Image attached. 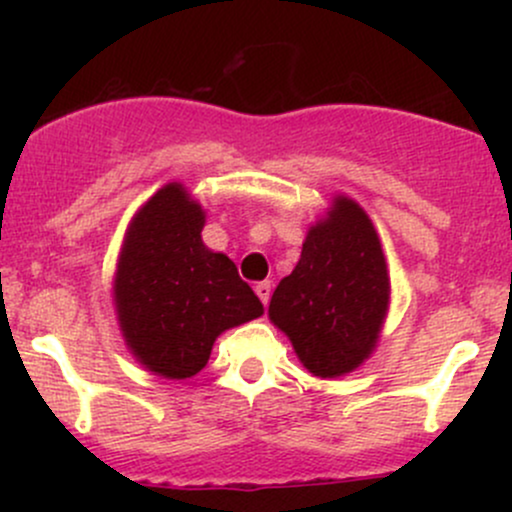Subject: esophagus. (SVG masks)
Masks as SVG:
<instances>
[{
    "instance_id": "esophagus-1",
    "label": "esophagus",
    "mask_w": 512,
    "mask_h": 512,
    "mask_svg": "<svg viewBox=\"0 0 512 512\" xmlns=\"http://www.w3.org/2000/svg\"><path fill=\"white\" fill-rule=\"evenodd\" d=\"M255 291L257 296H260V301L264 305H269V298H272V284H269V281H260V284L255 286Z\"/></svg>"
}]
</instances>
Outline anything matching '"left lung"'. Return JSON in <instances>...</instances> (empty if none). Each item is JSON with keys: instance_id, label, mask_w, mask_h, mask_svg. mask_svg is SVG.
Segmentation results:
<instances>
[{"instance_id": "8db88e82", "label": "left lung", "mask_w": 512, "mask_h": 512, "mask_svg": "<svg viewBox=\"0 0 512 512\" xmlns=\"http://www.w3.org/2000/svg\"><path fill=\"white\" fill-rule=\"evenodd\" d=\"M387 298L378 233L366 211L339 197L327 219L310 228L296 269L276 286L269 317L310 373L337 378L373 351Z\"/></svg>"}]
</instances>
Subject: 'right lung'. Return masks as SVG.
Masks as SVG:
<instances>
[{
    "label": "right lung",
    "mask_w": 512,
    "mask_h": 512,
    "mask_svg": "<svg viewBox=\"0 0 512 512\" xmlns=\"http://www.w3.org/2000/svg\"><path fill=\"white\" fill-rule=\"evenodd\" d=\"M202 228V207L170 182L134 216L117 264L115 303L127 346L170 380L197 375L223 330L264 313L236 264L204 248Z\"/></svg>",
    "instance_id": "right-lung-1"
}]
</instances>
